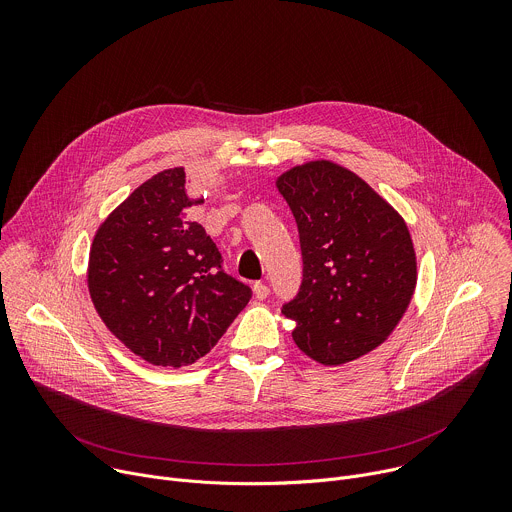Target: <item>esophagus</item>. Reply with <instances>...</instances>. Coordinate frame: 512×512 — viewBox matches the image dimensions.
I'll use <instances>...</instances> for the list:
<instances>
[{"instance_id":"1","label":"esophagus","mask_w":512,"mask_h":512,"mask_svg":"<svg viewBox=\"0 0 512 512\" xmlns=\"http://www.w3.org/2000/svg\"><path fill=\"white\" fill-rule=\"evenodd\" d=\"M253 294H255V298H257V300H265V298L269 296V287H267V283L257 281V283L253 285Z\"/></svg>"}]
</instances>
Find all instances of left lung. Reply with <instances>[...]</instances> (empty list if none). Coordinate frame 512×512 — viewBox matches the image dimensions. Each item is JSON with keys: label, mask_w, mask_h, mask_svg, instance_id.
I'll return each mask as SVG.
<instances>
[{"label": "left lung", "mask_w": 512, "mask_h": 512, "mask_svg": "<svg viewBox=\"0 0 512 512\" xmlns=\"http://www.w3.org/2000/svg\"><path fill=\"white\" fill-rule=\"evenodd\" d=\"M296 216L304 279L281 314L291 338L324 367L381 346L407 312L417 255L405 218L348 168L314 160L277 176Z\"/></svg>", "instance_id": "8db88e82"}]
</instances>
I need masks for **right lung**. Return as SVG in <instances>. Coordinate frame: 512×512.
Here are the masks:
<instances>
[{
	"label": "right lung",
	"instance_id": "add662e5",
	"mask_svg": "<svg viewBox=\"0 0 512 512\" xmlns=\"http://www.w3.org/2000/svg\"><path fill=\"white\" fill-rule=\"evenodd\" d=\"M184 168L137 186L99 225L87 285L103 324L156 367H188L212 350L251 289L221 269V253L192 206Z\"/></svg>",
	"mask_w": 512,
	"mask_h": 512
}]
</instances>
